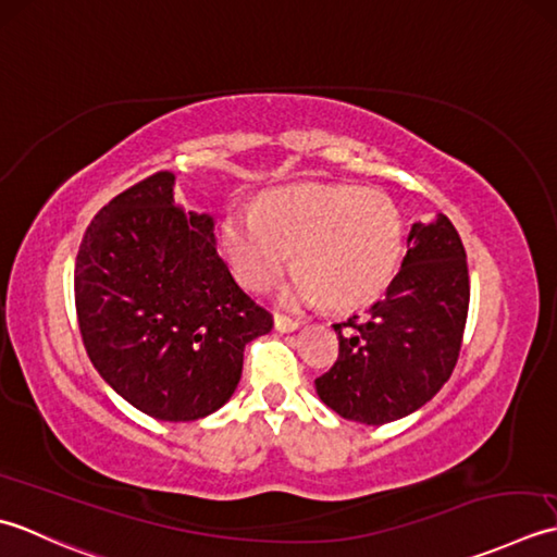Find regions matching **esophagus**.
<instances>
[{
  "label": "esophagus",
  "mask_w": 557,
  "mask_h": 557,
  "mask_svg": "<svg viewBox=\"0 0 557 557\" xmlns=\"http://www.w3.org/2000/svg\"><path fill=\"white\" fill-rule=\"evenodd\" d=\"M302 322L300 320H293V317H286V314H276L274 317V326H276V332H295V329H298Z\"/></svg>",
  "instance_id": "34e87169"
}]
</instances>
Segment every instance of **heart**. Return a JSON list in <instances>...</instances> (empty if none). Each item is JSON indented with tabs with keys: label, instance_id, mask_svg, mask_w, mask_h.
<instances>
[{
	"label": "heart",
	"instance_id": "1",
	"mask_svg": "<svg viewBox=\"0 0 557 557\" xmlns=\"http://www.w3.org/2000/svg\"><path fill=\"white\" fill-rule=\"evenodd\" d=\"M221 245L235 278L267 290L293 249L290 300H326L350 310L389 288L404 257V219L392 197L360 185L269 191L257 211L235 207L221 221Z\"/></svg>",
	"mask_w": 557,
	"mask_h": 557
}]
</instances>
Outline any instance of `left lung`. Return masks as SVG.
Instances as JSON below:
<instances>
[{"mask_svg":"<svg viewBox=\"0 0 557 557\" xmlns=\"http://www.w3.org/2000/svg\"><path fill=\"white\" fill-rule=\"evenodd\" d=\"M469 267L447 215L413 223L408 252L384 298L334 324L338 358L314 380L348 421L384 425L428 404L457 366L469 314Z\"/></svg>","mask_w":557,"mask_h":557,"instance_id":"obj_1","label":"left lung"}]
</instances>
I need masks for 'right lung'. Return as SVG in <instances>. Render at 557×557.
<instances>
[{
	"label": "right lung",
	"instance_id": "1",
	"mask_svg": "<svg viewBox=\"0 0 557 557\" xmlns=\"http://www.w3.org/2000/svg\"><path fill=\"white\" fill-rule=\"evenodd\" d=\"M175 175L124 189L84 233L74 302L86 354L112 389L158 421H197L231 399L252 338L274 317L215 255L213 219L173 199Z\"/></svg>",
	"mask_w": 557,
	"mask_h": 557
}]
</instances>
